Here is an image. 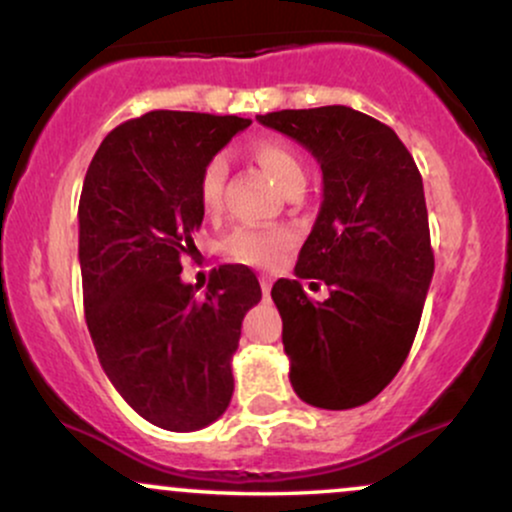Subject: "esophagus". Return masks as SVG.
Segmentation results:
<instances>
[{"instance_id":"esophagus-1","label":"esophagus","mask_w":512,"mask_h":512,"mask_svg":"<svg viewBox=\"0 0 512 512\" xmlns=\"http://www.w3.org/2000/svg\"><path fill=\"white\" fill-rule=\"evenodd\" d=\"M260 286H262L264 296H269V291H272V276L262 274V276H260Z\"/></svg>"}]
</instances>
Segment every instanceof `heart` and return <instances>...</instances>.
<instances>
[{"mask_svg":"<svg viewBox=\"0 0 512 512\" xmlns=\"http://www.w3.org/2000/svg\"><path fill=\"white\" fill-rule=\"evenodd\" d=\"M252 156L260 166L267 170L269 178L284 192L291 187L305 185V168L301 158L291 146H286L279 139H260L252 144ZM228 161L223 154L211 156L207 166L199 175V204L207 214H214L221 207L223 185H226ZM293 233L289 228H243L236 231L223 243V252L231 260L255 264V267H274L284 257V252L291 248Z\"/></svg>","mask_w":512,"mask_h":512,"instance_id":"1","label":"heart"}]
</instances>
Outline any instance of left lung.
Masks as SVG:
<instances>
[{
  "instance_id": "8db88e82",
  "label": "left lung",
  "mask_w": 512,
  "mask_h": 512,
  "mask_svg": "<svg viewBox=\"0 0 512 512\" xmlns=\"http://www.w3.org/2000/svg\"><path fill=\"white\" fill-rule=\"evenodd\" d=\"M298 142L322 170V204L272 298L284 322L293 392L320 409L378 397L402 368L433 279L424 182L390 127L346 105L257 115ZM301 278L325 280L310 302Z\"/></svg>"
}]
</instances>
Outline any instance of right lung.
I'll list each match as a JSON object with an SVG mask.
<instances>
[{
    "mask_svg": "<svg viewBox=\"0 0 512 512\" xmlns=\"http://www.w3.org/2000/svg\"><path fill=\"white\" fill-rule=\"evenodd\" d=\"M250 122L154 110L115 127L86 170L79 264L88 332L122 399L166 431H199L228 409L240 325L262 298L245 264H221L204 291L180 279L204 219L202 168Z\"/></svg>",
    "mask_w": 512,
    "mask_h": 512,
    "instance_id": "1",
    "label": "right lung"
}]
</instances>
